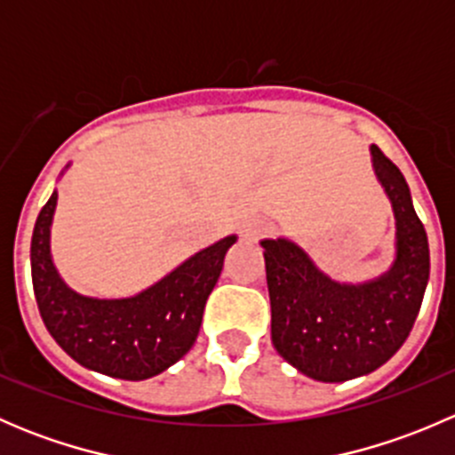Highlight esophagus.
I'll use <instances>...</instances> for the list:
<instances>
[{
    "mask_svg": "<svg viewBox=\"0 0 455 455\" xmlns=\"http://www.w3.org/2000/svg\"><path fill=\"white\" fill-rule=\"evenodd\" d=\"M270 224L264 222V220H253V222L246 224L244 228H242V237H244L246 242H257L259 237H266L270 233Z\"/></svg>",
    "mask_w": 455,
    "mask_h": 455,
    "instance_id": "obj_1",
    "label": "esophagus"
}]
</instances>
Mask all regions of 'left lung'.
Instances as JSON below:
<instances>
[{"label": "left lung", "instance_id": "left-lung-1", "mask_svg": "<svg viewBox=\"0 0 455 455\" xmlns=\"http://www.w3.org/2000/svg\"><path fill=\"white\" fill-rule=\"evenodd\" d=\"M370 151L396 220L387 273L363 283L334 282L295 242L261 240L275 350L321 383H343L387 363L414 328L429 279V244L410 187L379 147Z\"/></svg>", "mask_w": 455, "mask_h": 455}]
</instances>
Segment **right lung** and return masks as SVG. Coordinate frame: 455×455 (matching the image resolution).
<instances>
[{
    "instance_id": "1",
    "label": "right lung",
    "mask_w": 455,
    "mask_h": 455,
    "mask_svg": "<svg viewBox=\"0 0 455 455\" xmlns=\"http://www.w3.org/2000/svg\"><path fill=\"white\" fill-rule=\"evenodd\" d=\"M54 209L57 191L41 209L30 244L36 306L54 341L79 365L114 379L145 380L172 368L194 347L204 304L237 237L206 246L139 295L96 299L72 291L54 268Z\"/></svg>"
}]
</instances>
